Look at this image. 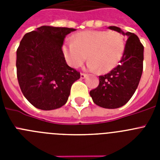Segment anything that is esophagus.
Segmentation results:
<instances>
[{
    "label": "esophagus",
    "mask_w": 160,
    "mask_h": 160,
    "mask_svg": "<svg viewBox=\"0 0 160 160\" xmlns=\"http://www.w3.org/2000/svg\"><path fill=\"white\" fill-rule=\"evenodd\" d=\"M87 78V74L86 73H81V78Z\"/></svg>",
    "instance_id": "34e87169"
}]
</instances>
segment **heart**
<instances>
[{
    "instance_id": "obj_1",
    "label": "heart",
    "mask_w": 160,
    "mask_h": 160,
    "mask_svg": "<svg viewBox=\"0 0 160 160\" xmlns=\"http://www.w3.org/2000/svg\"><path fill=\"white\" fill-rule=\"evenodd\" d=\"M123 51V38L116 31H83L73 37V42L63 46L65 58L70 66H81L88 55V69L100 73H107L115 67Z\"/></svg>"
}]
</instances>
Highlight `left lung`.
<instances>
[{
  "instance_id": "1",
  "label": "left lung",
  "mask_w": 160,
  "mask_h": 160,
  "mask_svg": "<svg viewBox=\"0 0 160 160\" xmlns=\"http://www.w3.org/2000/svg\"><path fill=\"white\" fill-rule=\"evenodd\" d=\"M108 28L128 37L123 55L116 67L99 76V84L90 94L96 105L115 109L125 105L138 87L143 68V46L135 33L124 32L116 26Z\"/></svg>"
}]
</instances>
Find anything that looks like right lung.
Wrapping results in <instances>:
<instances>
[{"label":"right lung","mask_w":160,"mask_h":160,"mask_svg":"<svg viewBox=\"0 0 160 160\" xmlns=\"http://www.w3.org/2000/svg\"><path fill=\"white\" fill-rule=\"evenodd\" d=\"M75 29L43 25L27 32L17 50V75L26 99L36 108L50 111L65 105L80 73L68 66L64 39Z\"/></svg>","instance_id":"right-lung-1"}]
</instances>
